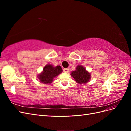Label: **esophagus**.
<instances>
[{"label": "esophagus", "instance_id": "34e87169", "mask_svg": "<svg viewBox=\"0 0 131 131\" xmlns=\"http://www.w3.org/2000/svg\"><path fill=\"white\" fill-rule=\"evenodd\" d=\"M63 72L66 73H68L69 72V69L68 68H64V69H63Z\"/></svg>", "mask_w": 131, "mask_h": 131}]
</instances>
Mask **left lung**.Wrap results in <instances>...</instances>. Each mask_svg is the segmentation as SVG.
Instances as JSON below:
<instances>
[{
  "instance_id": "8db88e82",
  "label": "left lung",
  "mask_w": 131,
  "mask_h": 131,
  "mask_svg": "<svg viewBox=\"0 0 131 131\" xmlns=\"http://www.w3.org/2000/svg\"><path fill=\"white\" fill-rule=\"evenodd\" d=\"M71 76L75 79L78 84H83L88 83L91 79V74L82 66L79 65L77 67L76 70L72 72Z\"/></svg>"
}]
</instances>
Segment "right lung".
Here are the masks:
<instances>
[{"mask_svg":"<svg viewBox=\"0 0 131 131\" xmlns=\"http://www.w3.org/2000/svg\"><path fill=\"white\" fill-rule=\"evenodd\" d=\"M63 72L60 66L53 67L51 64H47L44 67L43 71L38 75V78L40 82L45 84L52 83L53 79Z\"/></svg>","mask_w":131,"mask_h":131,"instance_id":"right-lung-1","label":"right lung"}]
</instances>
